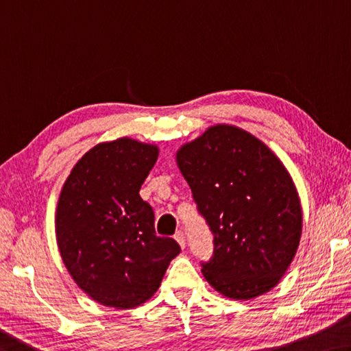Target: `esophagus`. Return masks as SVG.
Listing matches in <instances>:
<instances>
[{"label":"esophagus","instance_id":"esophagus-1","mask_svg":"<svg viewBox=\"0 0 351 351\" xmlns=\"http://www.w3.org/2000/svg\"><path fill=\"white\" fill-rule=\"evenodd\" d=\"M175 241L180 243V247L181 248H184L186 247V237H184V232L182 231H178L176 234H175Z\"/></svg>","mask_w":351,"mask_h":351}]
</instances>
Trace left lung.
<instances>
[{"instance_id":"8db88e82","label":"left lung","mask_w":351,"mask_h":351,"mask_svg":"<svg viewBox=\"0 0 351 351\" xmlns=\"http://www.w3.org/2000/svg\"><path fill=\"white\" fill-rule=\"evenodd\" d=\"M176 164L198 213L214 234V256L202 263L221 295L252 300L286 274L302 236V206L291 175L250 132L215 125L182 145Z\"/></svg>"}]
</instances>
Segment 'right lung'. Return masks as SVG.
Listing matches in <instances>:
<instances>
[{
  "label": "right lung",
  "instance_id": "right-lung-1",
  "mask_svg": "<svg viewBox=\"0 0 351 351\" xmlns=\"http://www.w3.org/2000/svg\"><path fill=\"white\" fill-rule=\"evenodd\" d=\"M159 148L134 138L103 142L77 160L60 191L56 239L75 282L99 304L131 309L160 286L181 248L158 237L138 191Z\"/></svg>",
  "mask_w": 351,
  "mask_h": 351
}]
</instances>
